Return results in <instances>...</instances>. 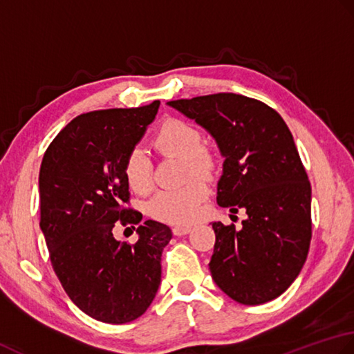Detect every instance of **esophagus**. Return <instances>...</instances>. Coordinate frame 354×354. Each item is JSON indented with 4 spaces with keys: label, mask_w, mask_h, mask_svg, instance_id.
Segmentation results:
<instances>
[{
    "label": "esophagus",
    "mask_w": 354,
    "mask_h": 354,
    "mask_svg": "<svg viewBox=\"0 0 354 354\" xmlns=\"http://www.w3.org/2000/svg\"><path fill=\"white\" fill-rule=\"evenodd\" d=\"M172 232H174V235H186L191 232V226H185V225H178V226H174L172 227Z\"/></svg>",
    "instance_id": "obj_1"
}]
</instances>
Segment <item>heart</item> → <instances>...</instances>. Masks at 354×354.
Wrapping results in <instances>:
<instances>
[{
  "label": "heart",
  "instance_id": "obj_1",
  "mask_svg": "<svg viewBox=\"0 0 354 354\" xmlns=\"http://www.w3.org/2000/svg\"><path fill=\"white\" fill-rule=\"evenodd\" d=\"M154 145L162 153L176 154L185 160V177L192 174H211L215 167V157L203 145V134L191 122L169 119L158 128ZM124 176L128 186L137 194H147L153 189L154 177L149 158L140 148L129 151L124 163ZM209 194L203 177L193 176L178 187H169L157 194L149 201V212L154 218L186 225L198 217L200 205Z\"/></svg>",
  "mask_w": 354,
  "mask_h": 354
}]
</instances>
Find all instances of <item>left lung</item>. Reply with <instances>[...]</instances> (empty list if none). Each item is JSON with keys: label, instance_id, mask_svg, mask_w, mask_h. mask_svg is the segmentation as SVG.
Returning a JSON list of instances; mask_svg holds the SVG:
<instances>
[{"label": "left lung", "instance_id": "left-lung-1", "mask_svg": "<svg viewBox=\"0 0 354 354\" xmlns=\"http://www.w3.org/2000/svg\"><path fill=\"white\" fill-rule=\"evenodd\" d=\"M168 105L217 142L225 157L217 203L248 214L240 230L212 223L215 284L246 306L278 298L299 275L312 240V187L290 129L269 105L235 93Z\"/></svg>", "mask_w": 354, "mask_h": 354}]
</instances>
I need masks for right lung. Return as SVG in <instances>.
Returning <instances> with one entry per match:
<instances>
[{"label": "right lung", "mask_w": 354, "mask_h": 354, "mask_svg": "<svg viewBox=\"0 0 354 354\" xmlns=\"http://www.w3.org/2000/svg\"><path fill=\"white\" fill-rule=\"evenodd\" d=\"M160 102L81 114L50 143L39 169V226L53 270L68 298L93 319L125 324L153 302L171 229L124 207L125 158L154 120ZM138 229L134 245L112 236Z\"/></svg>", "instance_id": "1"}]
</instances>
